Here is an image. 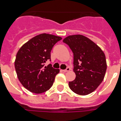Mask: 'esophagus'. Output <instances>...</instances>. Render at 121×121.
<instances>
[{
    "mask_svg": "<svg viewBox=\"0 0 121 121\" xmlns=\"http://www.w3.org/2000/svg\"><path fill=\"white\" fill-rule=\"evenodd\" d=\"M70 68H69V67H67V68H66L65 70H63L62 71L63 72H68V71H70Z\"/></svg>",
    "mask_w": 121,
    "mask_h": 121,
    "instance_id": "esophagus-1",
    "label": "esophagus"
}]
</instances>
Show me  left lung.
Here are the masks:
<instances>
[{
  "label": "left lung",
  "mask_w": 121,
  "mask_h": 121,
  "mask_svg": "<svg viewBox=\"0 0 121 121\" xmlns=\"http://www.w3.org/2000/svg\"><path fill=\"white\" fill-rule=\"evenodd\" d=\"M63 42L73 53V72L75 79L69 82V87L75 94L86 95L92 93L103 81L107 70L105 54L88 38L72 35Z\"/></svg>",
  "instance_id": "1"
}]
</instances>
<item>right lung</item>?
Here are the masks:
<instances>
[{"label": "right lung", "instance_id": "add662e5", "mask_svg": "<svg viewBox=\"0 0 121 121\" xmlns=\"http://www.w3.org/2000/svg\"><path fill=\"white\" fill-rule=\"evenodd\" d=\"M61 38L49 34H41L24 44L16 55L15 68L17 77L26 89L41 94L51 88L59 69L47 66L44 63L51 61L53 46Z\"/></svg>", "mask_w": 121, "mask_h": 121}]
</instances>
